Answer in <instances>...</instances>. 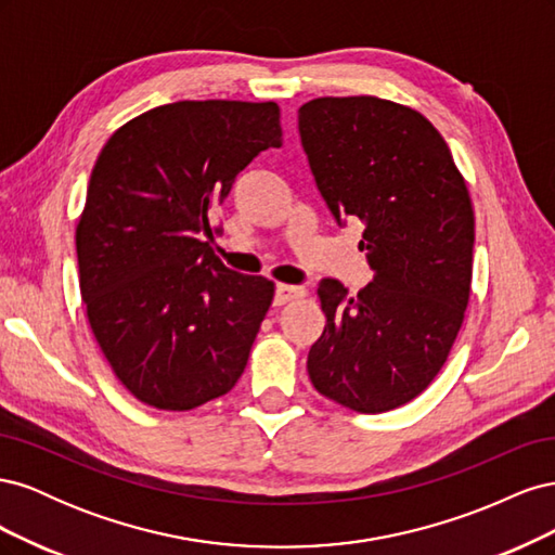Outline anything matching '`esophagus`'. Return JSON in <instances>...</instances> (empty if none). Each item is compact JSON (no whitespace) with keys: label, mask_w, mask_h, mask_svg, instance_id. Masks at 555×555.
Here are the masks:
<instances>
[{"label":"esophagus","mask_w":555,"mask_h":555,"mask_svg":"<svg viewBox=\"0 0 555 555\" xmlns=\"http://www.w3.org/2000/svg\"><path fill=\"white\" fill-rule=\"evenodd\" d=\"M304 296H306V289L296 287V284H278L275 287V304L278 306H284V304H289V300L304 298Z\"/></svg>","instance_id":"esophagus-1"}]
</instances>
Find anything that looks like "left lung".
<instances>
[{"label":"left lung","instance_id":"obj_1","mask_svg":"<svg viewBox=\"0 0 555 555\" xmlns=\"http://www.w3.org/2000/svg\"><path fill=\"white\" fill-rule=\"evenodd\" d=\"M298 131L335 220L365 227L359 249L375 273L357 296L319 282L326 326L308 375L343 408L396 410L428 389L463 324L475 245L467 184L440 131L386 99H312Z\"/></svg>","mask_w":555,"mask_h":555}]
</instances>
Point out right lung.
<instances>
[{
	"mask_svg": "<svg viewBox=\"0 0 555 555\" xmlns=\"http://www.w3.org/2000/svg\"><path fill=\"white\" fill-rule=\"evenodd\" d=\"M280 145L275 102L208 99L133 117L99 153L76 227L80 296L145 405L188 412L243 375L275 284L231 271L204 238L236 176Z\"/></svg>",
	"mask_w": 555,
	"mask_h": 555,
	"instance_id": "right-lung-1",
	"label": "right lung"
}]
</instances>
